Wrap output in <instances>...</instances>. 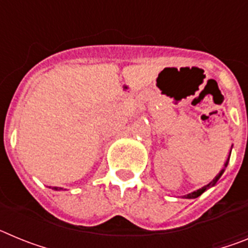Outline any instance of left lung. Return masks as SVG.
I'll use <instances>...</instances> for the list:
<instances>
[{
    "mask_svg": "<svg viewBox=\"0 0 248 248\" xmlns=\"http://www.w3.org/2000/svg\"><path fill=\"white\" fill-rule=\"evenodd\" d=\"M230 155H231V151H230ZM230 155H229V159H227V160H226V163H225V166H227V164H229ZM223 171H225V169H222V170H221V171L218 172V174H217V176L215 177V179H214V180L211 181V183H210V184H207V185H206V186H203V187H201V189L196 190V191L191 192V194L186 195L185 198H186V199H196V198H199V196H200V195H202L203 192L206 191V190H207V189H210V187H211V186H214L215 184L217 183V180H218V179H220V177H221V175L223 174Z\"/></svg>",
    "mask_w": 248,
    "mask_h": 248,
    "instance_id": "8db88e82",
    "label": "left lung"
}]
</instances>
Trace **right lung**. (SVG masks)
I'll use <instances>...</instances> for the list:
<instances>
[{
  "mask_svg": "<svg viewBox=\"0 0 248 248\" xmlns=\"http://www.w3.org/2000/svg\"><path fill=\"white\" fill-rule=\"evenodd\" d=\"M52 189H53V190H63L62 187H56V186H53V187H52Z\"/></svg>",
  "mask_w": 248,
  "mask_h": 248,
  "instance_id": "1",
  "label": "right lung"
}]
</instances>
